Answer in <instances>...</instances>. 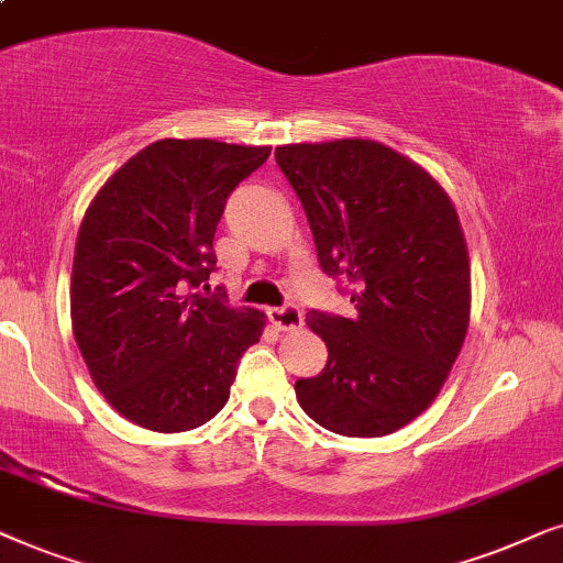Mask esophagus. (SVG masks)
Masks as SVG:
<instances>
[{"mask_svg":"<svg viewBox=\"0 0 563 563\" xmlns=\"http://www.w3.org/2000/svg\"><path fill=\"white\" fill-rule=\"evenodd\" d=\"M267 317L283 332H296V329L303 327V313L296 306H277V309L267 311Z\"/></svg>","mask_w":563,"mask_h":563,"instance_id":"1","label":"esophagus"}]
</instances>
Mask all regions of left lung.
Here are the masks:
<instances>
[{"label": "left lung", "instance_id": "8db88e82", "mask_svg": "<svg viewBox=\"0 0 563 563\" xmlns=\"http://www.w3.org/2000/svg\"><path fill=\"white\" fill-rule=\"evenodd\" d=\"M309 219L319 265L350 283L357 317L306 313L327 368L296 380L313 422L384 438L440 394L471 317V265L451 195L430 172L373 139L275 148Z\"/></svg>", "mask_w": 563, "mask_h": 563}]
</instances>
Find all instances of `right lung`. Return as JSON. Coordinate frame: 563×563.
Masks as SVG:
<instances>
[{
	"mask_svg": "<svg viewBox=\"0 0 563 563\" xmlns=\"http://www.w3.org/2000/svg\"><path fill=\"white\" fill-rule=\"evenodd\" d=\"M267 156L269 146L162 139L89 203L74 246L71 327L95 386L133 424H206L229 401L239 357L260 342L265 313L192 288L216 269L229 192Z\"/></svg>",
	"mask_w": 563,
	"mask_h": 563,
	"instance_id": "obj_1",
	"label": "right lung"
}]
</instances>
